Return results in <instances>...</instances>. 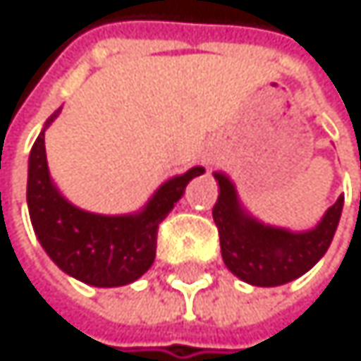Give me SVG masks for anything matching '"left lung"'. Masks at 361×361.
<instances>
[{
	"mask_svg": "<svg viewBox=\"0 0 361 361\" xmlns=\"http://www.w3.org/2000/svg\"><path fill=\"white\" fill-rule=\"evenodd\" d=\"M218 201L212 209L220 235L224 265L240 280L255 287H278L306 274L329 248L343 214L345 197H338L314 228L289 231L259 222L240 203L233 182L214 173Z\"/></svg>",
	"mask_w": 361,
	"mask_h": 361,
	"instance_id": "left-lung-1",
	"label": "left lung"
}]
</instances>
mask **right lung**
I'll return each instance as SVG.
<instances>
[{
  "mask_svg": "<svg viewBox=\"0 0 361 361\" xmlns=\"http://www.w3.org/2000/svg\"><path fill=\"white\" fill-rule=\"evenodd\" d=\"M59 111L47 119L30 154L27 207L34 231L44 252L68 276L92 287L130 285L154 263L158 224L182 199L190 179L205 169L192 166L171 177L137 214L102 216L79 209L55 188L47 164L44 130Z\"/></svg>",
  "mask_w": 361,
  "mask_h": 361,
  "instance_id": "1",
  "label": "right lung"
}]
</instances>
